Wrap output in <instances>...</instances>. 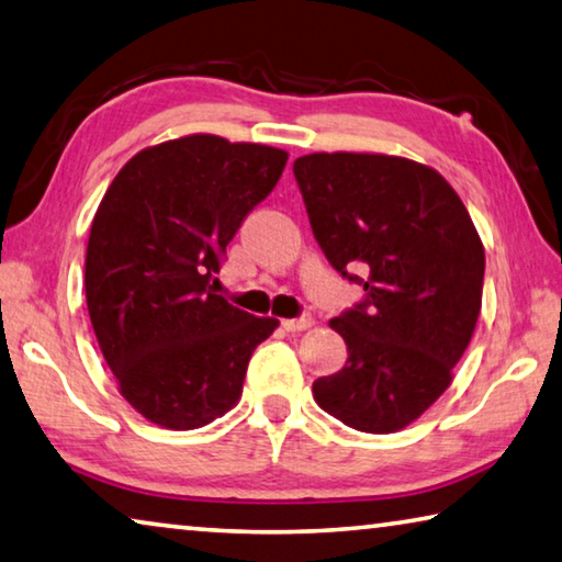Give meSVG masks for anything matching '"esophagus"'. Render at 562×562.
Wrapping results in <instances>:
<instances>
[{
    "label": "esophagus",
    "instance_id": "obj_1",
    "mask_svg": "<svg viewBox=\"0 0 562 562\" xmlns=\"http://www.w3.org/2000/svg\"><path fill=\"white\" fill-rule=\"evenodd\" d=\"M281 326L286 328V330H291V334H299V330H306V328L314 326V318H311V316H301V318H283V321H281Z\"/></svg>",
    "mask_w": 562,
    "mask_h": 562
}]
</instances>
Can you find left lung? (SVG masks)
<instances>
[{
    "mask_svg": "<svg viewBox=\"0 0 562 562\" xmlns=\"http://www.w3.org/2000/svg\"><path fill=\"white\" fill-rule=\"evenodd\" d=\"M293 173L334 269H368L366 301L328 321L348 361L314 398L356 430L395 434L453 383L481 314L483 241L456 189L406 156L316 151Z\"/></svg>",
    "mask_w": 562,
    "mask_h": 562,
    "instance_id": "1",
    "label": "left lung"
}]
</instances>
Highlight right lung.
Masks as SVG:
<instances>
[{
    "instance_id": "add662e5",
    "label": "right lung",
    "mask_w": 562,
    "mask_h": 562,
    "mask_svg": "<svg viewBox=\"0 0 562 562\" xmlns=\"http://www.w3.org/2000/svg\"><path fill=\"white\" fill-rule=\"evenodd\" d=\"M286 161L276 146L189 134L146 146L109 183L87 244V308L119 393L154 426L191 430L232 411L256 346L279 328L211 279Z\"/></svg>"
}]
</instances>
